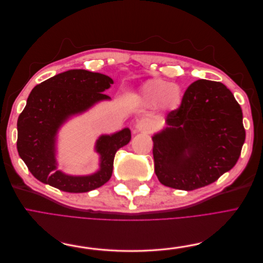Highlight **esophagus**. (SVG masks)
I'll list each match as a JSON object with an SVG mask.
<instances>
[{"label":"esophagus","instance_id":"34e87169","mask_svg":"<svg viewBox=\"0 0 263 263\" xmlns=\"http://www.w3.org/2000/svg\"><path fill=\"white\" fill-rule=\"evenodd\" d=\"M137 129H138V132H142V133H145V134L152 133V130H153L152 122L147 120V119L140 120L138 122V124H137Z\"/></svg>","mask_w":263,"mask_h":263}]
</instances>
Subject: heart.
Here are the masks:
<instances>
[{"label":"heart","instance_id":"b5f03b06","mask_svg":"<svg viewBox=\"0 0 263 263\" xmlns=\"http://www.w3.org/2000/svg\"><path fill=\"white\" fill-rule=\"evenodd\" d=\"M140 95L147 104H160V106L168 109L177 108L181 104V91L179 87L160 79L146 81L141 86Z\"/></svg>","mask_w":263,"mask_h":263}]
</instances>
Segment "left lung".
<instances>
[{
  "mask_svg": "<svg viewBox=\"0 0 263 263\" xmlns=\"http://www.w3.org/2000/svg\"><path fill=\"white\" fill-rule=\"evenodd\" d=\"M152 137L155 173L171 189L194 191L234 167L245 141L243 114L221 82L200 79Z\"/></svg>",
  "mask_w": 263,
  "mask_h": 263,
  "instance_id": "1",
  "label": "left lung"
}]
</instances>
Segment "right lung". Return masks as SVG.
Listing matches in <instances>:
<instances>
[{
  "instance_id": "1",
  "label": "right lung",
  "mask_w": 263,
  "mask_h": 263,
  "mask_svg": "<svg viewBox=\"0 0 263 263\" xmlns=\"http://www.w3.org/2000/svg\"><path fill=\"white\" fill-rule=\"evenodd\" d=\"M112 83L114 80L106 74L70 69L32 90L18 118L17 148L37 180L67 193L90 192L110 180L117 151L130 141L129 128L99 137L95 144V151L101 155L99 170L90 176H69L58 170L55 141L60 127L70 117L110 99L103 92Z\"/></svg>"
}]
</instances>
